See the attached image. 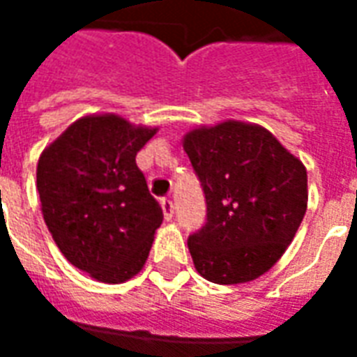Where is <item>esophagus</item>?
Here are the masks:
<instances>
[{
    "label": "esophagus",
    "instance_id": "34e87169",
    "mask_svg": "<svg viewBox=\"0 0 357 357\" xmlns=\"http://www.w3.org/2000/svg\"><path fill=\"white\" fill-rule=\"evenodd\" d=\"M162 212H164V218L166 220H172V216H174V212H176V208H174V201L172 199H162Z\"/></svg>",
    "mask_w": 357,
    "mask_h": 357
}]
</instances>
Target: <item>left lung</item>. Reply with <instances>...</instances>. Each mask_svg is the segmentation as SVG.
I'll use <instances>...</instances> for the list:
<instances>
[{
  "instance_id": "1",
  "label": "left lung",
  "mask_w": 357,
  "mask_h": 357,
  "mask_svg": "<svg viewBox=\"0 0 357 357\" xmlns=\"http://www.w3.org/2000/svg\"><path fill=\"white\" fill-rule=\"evenodd\" d=\"M206 201L189 235L195 268L218 284L252 281L283 256L307 204L304 164L260 126L224 122L185 135Z\"/></svg>"
}]
</instances>
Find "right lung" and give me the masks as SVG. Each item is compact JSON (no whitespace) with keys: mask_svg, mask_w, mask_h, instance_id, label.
<instances>
[{"mask_svg":"<svg viewBox=\"0 0 357 357\" xmlns=\"http://www.w3.org/2000/svg\"><path fill=\"white\" fill-rule=\"evenodd\" d=\"M155 133L114 114L86 116L40 156L45 225L66 260L102 283L135 275L162 224V208L135 164Z\"/></svg>","mask_w":357,"mask_h":357,"instance_id":"add662e5","label":"right lung"}]
</instances>
